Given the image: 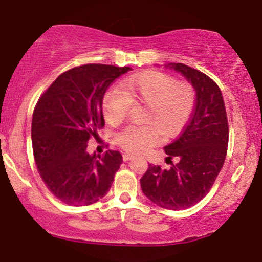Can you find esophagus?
I'll use <instances>...</instances> for the list:
<instances>
[{
  "label": "esophagus",
  "mask_w": 262,
  "mask_h": 262,
  "mask_svg": "<svg viewBox=\"0 0 262 262\" xmlns=\"http://www.w3.org/2000/svg\"><path fill=\"white\" fill-rule=\"evenodd\" d=\"M132 158H134V156L130 155V153H124V155H122V159H124L125 162L130 161V159H132Z\"/></svg>",
  "instance_id": "obj_1"
}]
</instances>
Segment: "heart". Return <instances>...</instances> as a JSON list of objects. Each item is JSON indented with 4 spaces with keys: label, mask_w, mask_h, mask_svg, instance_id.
<instances>
[{
    "label": "heart",
    "mask_w": 262,
    "mask_h": 262,
    "mask_svg": "<svg viewBox=\"0 0 262 262\" xmlns=\"http://www.w3.org/2000/svg\"><path fill=\"white\" fill-rule=\"evenodd\" d=\"M121 92L109 91L103 98L104 118L110 125L124 121L132 105H144L142 121L147 125L127 126L116 135V143L130 153H141L164 137L180 134L191 118L196 94L187 83H177L171 76L146 71L120 83Z\"/></svg>",
    "instance_id": "b5f03b06"
}]
</instances>
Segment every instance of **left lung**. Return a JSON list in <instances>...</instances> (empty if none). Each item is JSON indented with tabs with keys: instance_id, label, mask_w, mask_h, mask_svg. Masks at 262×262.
<instances>
[{
	"instance_id": "8db88e82",
	"label": "left lung",
	"mask_w": 262,
	"mask_h": 262,
	"mask_svg": "<svg viewBox=\"0 0 262 262\" xmlns=\"http://www.w3.org/2000/svg\"><path fill=\"white\" fill-rule=\"evenodd\" d=\"M191 83L196 104L191 120L174 142L164 147L170 169L149 164L141 189L153 204L167 210H185L207 195L226 161L228 120L222 92L216 82L184 63H168Z\"/></svg>"
}]
</instances>
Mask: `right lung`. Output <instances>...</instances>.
Returning <instances> with one entry per match:
<instances>
[{"label":"right lung","mask_w":262,"mask_h":262,"mask_svg":"<svg viewBox=\"0 0 262 262\" xmlns=\"http://www.w3.org/2000/svg\"><path fill=\"white\" fill-rule=\"evenodd\" d=\"M130 67L89 63L55 79L33 113V153L40 177L58 200L71 206L99 201L112 187L122 156L89 155L88 141L103 127L101 104L107 87Z\"/></svg>","instance_id":"add662e5"}]
</instances>
